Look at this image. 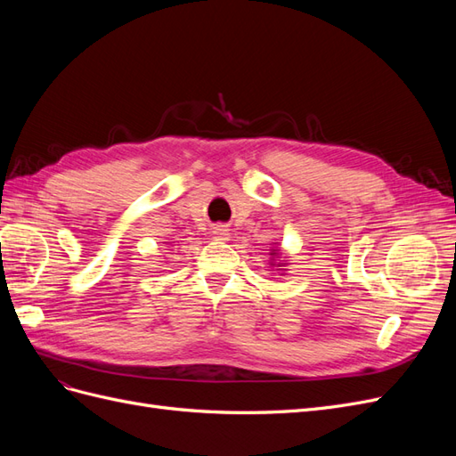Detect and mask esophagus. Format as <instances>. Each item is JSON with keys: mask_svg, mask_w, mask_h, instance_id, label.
I'll use <instances>...</instances> for the list:
<instances>
[{"mask_svg": "<svg viewBox=\"0 0 456 456\" xmlns=\"http://www.w3.org/2000/svg\"><path fill=\"white\" fill-rule=\"evenodd\" d=\"M213 233H215V238L216 240H228V236H230V233H228V228H224V226H215L213 228Z\"/></svg>", "mask_w": 456, "mask_h": 456, "instance_id": "esophagus-1", "label": "esophagus"}]
</instances>
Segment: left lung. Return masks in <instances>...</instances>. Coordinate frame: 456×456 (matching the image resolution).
<instances>
[{
	"mask_svg": "<svg viewBox=\"0 0 456 456\" xmlns=\"http://www.w3.org/2000/svg\"><path fill=\"white\" fill-rule=\"evenodd\" d=\"M270 255H272V266H275V268H278V270H283V266L287 265L285 260H283V262H278V265H273V260L281 258V256H280V249H272V253H270Z\"/></svg>",
	"mask_w": 456,
	"mask_h": 456,
	"instance_id": "left-lung-1",
	"label": "left lung"
}]
</instances>
